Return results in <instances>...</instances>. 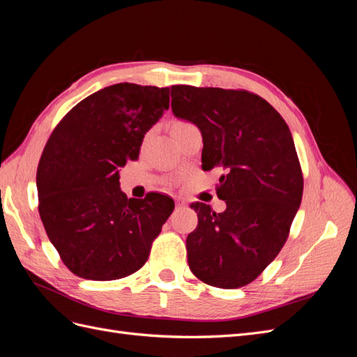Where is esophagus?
<instances>
[{
  "instance_id": "esophagus-1",
  "label": "esophagus",
  "mask_w": 357,
  "mask_h": 357,
  "mask_svg": "<svg viewBox=\"0 0 357 357\" xmlns=\"http://www.w3.org/2000/svg\"><path fill=\"white\" fill-rule=\"evenodd\" d=\"M176 202H177V207H178V208H181V207H185V205L188 204V201H186L185 198H180V197H178V198L176 199Z\"/></svg>"
}]
</instances>
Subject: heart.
I'll return each mask as SVG.
<instances>
[{
	"label": "heart",
	"instance_id": "obj_1",
	"mask_svg": "<svg viewBox=\"0 0 357 357\" xmlns=\"http://www.w3.org/2000/svg\"><path fill=\"white\" fill-rule=\"evenodd\" d=\"M176 123H181V122H176Z\"/></svg>",
	"mask_w": 357,
	"mask_h": 357
}]
</instances>
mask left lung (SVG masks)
Instances as JSON below:
<instances>
[{"mask_svg":"<svg viewBox=\"0 0 357 357\" xmlns=\"http://www.w3.org/2000/svg\"><path fill=\"white\" fill-rule=\"evenodd\" d=\"M174 116L202 134V169L220 168L223 213L192 204L198 226L186 238L190 271L220 289L252 283L282 250L301 205L304 177L284 119L243 89L171 86Z\"/></svg>","mask_w":357,"mask_h":357,"instance_id":"left-lung-1","label":"left lung"}]
</instances>
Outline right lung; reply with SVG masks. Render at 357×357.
Segmentation results:
<instances>
[{"label": "right lung", "instance_id": "add662e5", "mask_svg": "<svg viewBox=\"0 0 357 357\" xmlns=\"http://www.w3.org/2000/svg\"><path fill=\"white\" fill-rule=\"evenodd\" d=\"M169 107V88L117 83L89 95L53 129L37 168L38 213L73 274L109 282L150 255L174 201L129 198L119 169L138 159L144 134Z\"/></svg>", "mask_w": 357, "mask_h": 357}]
</instances>
